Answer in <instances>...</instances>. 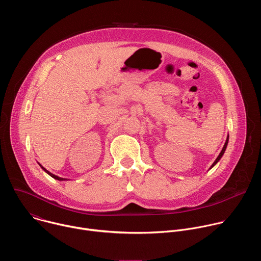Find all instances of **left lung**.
<instances>
[{
  "label": "left lung",
  "instance_id": "8db88e82",
  "mask_svg": "<svg viewBox=\"0 0 261 261\" xmlns=\"http://www.w3.org/2000/svg\"><path fill=\"white\" fill-rule=\"evenodd\" d=\"M227 144H228V137H227V139H226V142H225V144H224V146H223V148H222V151H221V153H220V154H219V156H218V157H217V159H216V161H215V162H214V163H213V165H212V166H211V168H212V167H213V166H215V165H216V163H217V162H218V161H219V160H220V159H221V158H222V156H223V154H224V152H225V150H226V146H227ZM211 168H210V169H211Z\"/></svg>",
  "mask_w": 261,
  "mask_h": 261
}]
</instances>
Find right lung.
<instances>
[{
	"label": "right lung",
	"mask_w": 261,
	"mask_h": 261,
	"mask_svg": "<svg viewBox=\"0 0 261 261\" xmlns=\"http://www.w3.org/2000/svg\"><path fill=\"white\" fill-rule=\"evenodd\" d=\"M39 165H40V164H39ZM40 166H41V165H40ZM41 168H42V169H43L45 172H47V173H48V174H49L51 177H54V178H56V179H59V180H64V179H66V178H63V177H59L58 175H55V174H53L51 172H49L48 170H46V169H45L43 166H41Z\"/></svg>",
	"instance_id": "obj_1"
}]
</instances>
